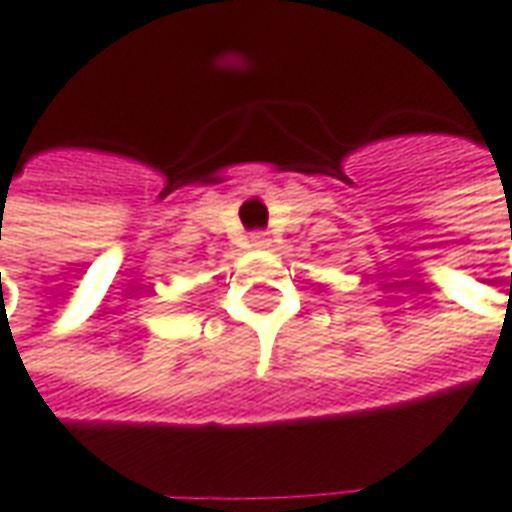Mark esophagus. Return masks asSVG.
<instances>
[{
	"instance_id": "obj_1",
	"label": "esophagus",
	"mask_w": 512,
	"mask_h": 512,
	"mask_svg": "<svg viewBox=\"0 0 512 512\" xmlns=\"http://www.w3.org/2000/svg\"><path fill=\"white\" fill-rule=\"evenodd\" d=\"M249 240H252V246H257V249H266L272 240H269V232H263V229H257V232H252L249 235Z\"/></svg>"
}]
</instances>
